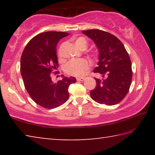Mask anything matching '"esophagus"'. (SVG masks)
<instances>
[{
  "mask_svg": "<svg viewBox=\"0 0 155 155\" xmlns=\"http://www.w3.org/2000/svg\"><path fill=\"white\" fill-rule=\"evenodd\" d=\"M85 78H84V77L77 78V80L78 81H85Z\"/></svg>",
  "mask_w": 155,
  "mask_h": 155,
  "instance_id": "1",
  "label": "esophagus"
}]
</instances>
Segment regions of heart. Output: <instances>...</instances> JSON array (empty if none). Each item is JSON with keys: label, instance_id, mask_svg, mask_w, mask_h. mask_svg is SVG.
I'll return each instance as SVG.
<instances>
[{"label": "heart", "instance_id": "b5f03b06", "mask_svg": "<svg viewBox=\"0 0 155 155\" xmlns=\"http://www.w3.org/2000/svg\"><path fill=\"white\" fill-rule=\"evenodd\" d=\"M76 47L81 51H85L88 46V41L84 37H78L74 41ZM89 68V64L85 59L77 60L68 62L65 66V71L67 74L74 77H83Z\"/></svg>", "mask_w": 155, "mask_h": 155}]
</instances>
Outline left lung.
<instances>
[{
	"label": "left lung",
	"instance_id": "1",
	"mask_svg": "<svg viewBox=\"0 0 155 155\" xmlns=\"http://www.w3.org/2000/svg\"><path fill=\"white\" fill-rule=\"evenodd\" d=\"M82 33L97 46L98 62L94 72L103 77L95 78L97 85L90 91L91 98L109 106L119 103L127 96L132 81V65L127 50L118 38L106 31L91 29Z\"/></svg>",
	"mask_w": 155,
	"mask_h": 155
}]
</instances>
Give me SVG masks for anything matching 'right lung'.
I'll return each instance as SVG.
<instances>
[{"label": "right lung", "instance_id": "right-lung-1", "mask_svg": "<svg viewBox=\"0 0 155 155\" xmlns=\"http://www.w3.org/2000/svg\"><path fill=\"white\" fill-rule=\"evenodd\" d=\"M65 32L48 31L37 35L28 41L20 59V72L25 87L33 101L46 109H54L69 98L68 87L74 77H65L54 83L51 72L59 66L56 46ZM57 72H54L57 74Z\"/></svg>", "mask_w": 155, "mask_h": 155}]
</instances>
